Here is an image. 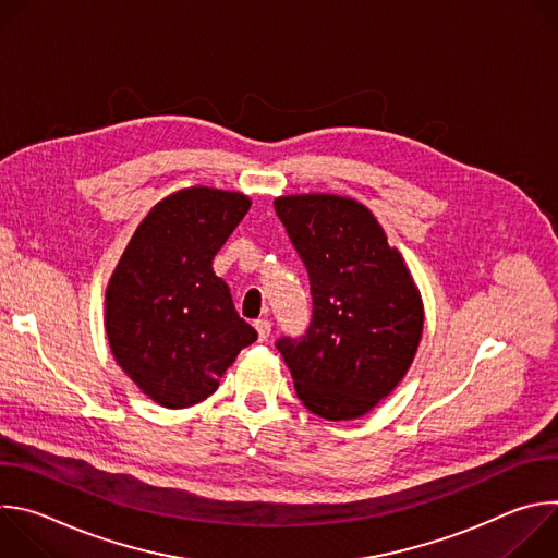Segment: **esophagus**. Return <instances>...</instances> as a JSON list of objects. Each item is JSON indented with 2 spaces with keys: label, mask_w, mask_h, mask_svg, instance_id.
Segmentation results:
<instances>
[{
  "label": "esophagus",
  "mask_w": 558,
  "mask_h": 558,
  "mask_svg": "<svg viewBox=\"0 0 558 558\" xmlns=\"http://www.w3.org/2000/svg\"><path fill=\"white\" fill-rule=\"evenodd\" d=\"M254 327H256V331H258V340H260V342H267L269 336H271V323L267 320V317H263V320H256Z\"/></svg>",
  "instance_id": "34e87169"
}]
</instances>
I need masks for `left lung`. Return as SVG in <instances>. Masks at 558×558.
Returning <instances> with one entry per match:
<instances>
[{"label":"left lung","instance_id":"left-lung-1","mask_svg":"<svg viewBox=\"0 0 558 558\" xmlns=\"http://www.w3.org/2000/svg\"><path fill=\"white\" fill-rule=\"evenodd\" d=\"M313 295L302 338H280L302 404L325 420H357L402 381L417 353L424 304L368 207L333 194L274 201Z\"/></svg>","mask_w":558,"mask_h":558}]
</instances>
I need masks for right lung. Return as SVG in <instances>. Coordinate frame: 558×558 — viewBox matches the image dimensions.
<instances>
[{
    "mask_svg": "<svg viewBox=\"0 0 558 558\" xmlns=\"http://www.w3.org/2000/svg\"><path fill=\"white\" fill-rule=\"evenodd\" d=\"M250 207L241 192L203 185L170 194L141 220L108 282L112 355L156 404L203 402L258 340L211 267Z\"/></svg>",
    "mask_w": 558,
    "mask_h": 558,
    "instance_id": "1",
    "label": "right lung"
}]
</instances>
